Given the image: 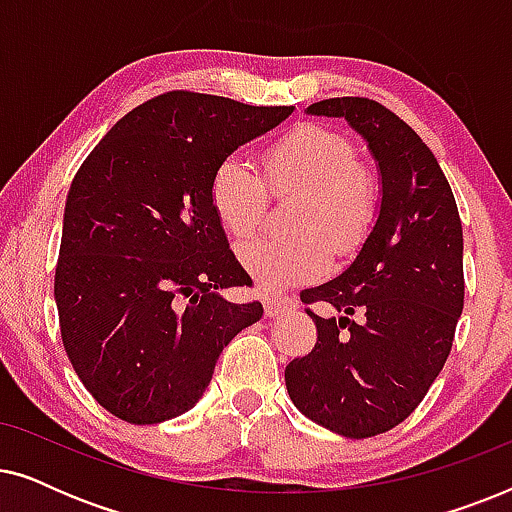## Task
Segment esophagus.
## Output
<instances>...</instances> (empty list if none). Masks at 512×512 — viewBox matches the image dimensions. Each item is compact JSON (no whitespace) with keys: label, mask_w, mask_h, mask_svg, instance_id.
Instances as JSON below:
<instances>
[{"label":"esophagus","mask_w":512,"mask_h":512,"mask_svg":"<svg viewBox=\"0 0 512 512\" xmlns=\"http://www.w3.org/2000/svg\"><path fill=\"white\" fill-rule=\"evenodd\" d=\"M263 307H265V317L275 319V317H282L286 312H291L293 307H296V300L286 296H265Z\"/></svg>","instance_id":"1"}]
</instances>
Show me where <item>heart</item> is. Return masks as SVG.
Returning <instances> with one entry per match:
<instances>
[{
    "instance_id": "heart-1",
    "label": "heart",
    "mask_w": 512,
    "mask_h": 512,
    "mask_svg": "<svg viewBox=\"0 0 512 512\" xmlns=\"http://www.w3.org/2000/svg\"><path fill=\"white\" fill-rule=\"evenodd\" d=\"M275 191L303 188L293 235H258L237 247V258L263 289H289L324 275L331 249L354 254L370 233L377 212V184L356 163L354 144L321 125H300L277 139L265 163ZM212 205L223 228L247 237L268 209V186L242 156L221 160L212 177Z\"/></svg>"
}]
</instances>
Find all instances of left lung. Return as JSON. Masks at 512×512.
<instances>
[{"mask_svg":"<svg viewBox=\"0 0 512 512\" xmlns=\"http://www.w3.org/2000/svg\"><path fill=\"white\" fill-rule=\"evenodd\" d=\"M310 116L345 118L380 174V205L359 254L331 282L305 289L317 345L284 370L296 408L324 429L370 438L422 403L450 356L464 310V233L436 156L408 123L368 97H333ZM361 311L364 319L348 317Z\"/></svg>","mask_w":512,"mask_h":512,"instance_id":"1","label":"left lung"}]
</instances>
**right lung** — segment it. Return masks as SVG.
Here are the masks:
<instances>
[{
    "label": "right lung",
    "mask_w": 512,
    "mask_h": 512,
    "mask_svg": "<svg viewBox=\"0 0 512 512\" xmlns=\"http://www.w3.org/2000/svg\"><path fill=\"white\" fill-rule=\"evenodd\" d=\"M293 107L172 90L125 114L69 186L55 305L69 361L102 408L160 424L200 401L216 361L261 303L212 205L221 160Z\"/></svg>",
    "instance_id": "obj_1"
}]
</instances>
